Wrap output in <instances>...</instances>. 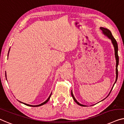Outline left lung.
<instances>
[{"instance_id":"left-lung-1","label":"left lung","mask_w":124,"mask_h":124,"mask_svg":"<svg viewBox=\"0 0 124 124\" xmlns=\"http://www.w3.org/2000/svg\"><path fill=\"white\" fill-rule=\"evenodd\" d=\"M100 29L102 31L103 34L104 35L107 36V37L109 39H111V41H112V44H113V45H114V47L115 56V58H116V81H115L114 84V85H113V87H114L115 84L116 83L117 80V77H118L117 67H118V61H119V58H118V45H117V41H116V40H115V38H114V36H112V33H111V31H109L108 29H106V28H104V27H100ZM113 87L112 88V89ZM112 89L111 90V91H110V92H109V94H110ZM109 94L108 95V96ZM71 95H72V97L73 98V99H74V100L75 102L78 104H79V105L81 106H85V105H83V104H80V103H79V102H78L77 100H76V99H75V98L74 97V95H73L72 90H71Z\"/></svg>"}]
</instances>
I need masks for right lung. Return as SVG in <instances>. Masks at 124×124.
<instances>
[{
    "label": "right lung",
    "mask_w": 124,
    "mask_h": 124,
    "mask_svg": "<svg viewBox=\"0 0 124 124\" xmlns=\"http://www.w3.org/2000/svg\"><path fill=\"white\" fill-rule=\"evenodd\" d=\"M9 50H10V49H9ZM9 52H8V54H9ZM51 94H52V93H51V94H50V96L48 97V99H46V101H45L44 102H43V103H41L40 104H39V105H36V106H32V105H30V104H26V103H25L21 102H20V101H19V102H21V103H23V104H25V105H26V106H31V107H39V106H42V105H43V104H45V103H46L48 102V101H49V99H50V96H51Z\"/></svg>",
    "instance_id": "right-lung-1"
}]
</instances>
